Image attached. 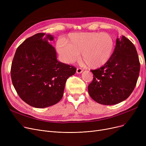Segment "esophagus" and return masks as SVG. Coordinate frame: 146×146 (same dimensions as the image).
Listing matches in <instances>:
<instances>
[{
  "instance_id": "1",
  "label": "esophagus",
  "mask_w": 146,
  "mask_h": 146,
  "mask_svg": "<svg viewBox=\"0 0 146 146\" xmlns=\"http://www.w3.org/2000/svg\"><path fill=\"white\" fill-rule=\"evenodd\" d=\"M82 72H83V70L81 68H77V69H76V73L78 74L81 73Z\"/></svg>"
}]
</instances>
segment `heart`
I'll use <instances>...</instances> for the list:
<instances>
[{"label": "heart", "mask_w": 146, "mask_h": 146, "mask_svg": "<svg viewBox=\"0 0 146 146\" xmlns=\"http://www.w3.org/2000/svg\"><path fill=\"white\" fill-rule=\"evenodd\" d=\"M56 48L63 62L71 64L79 58L90 68H98L110 60L115 48L113 37L106 33H80L68 35L66 41L59 40Z\"/></svg>", "instance_id": "heart-1"}]
</instances>
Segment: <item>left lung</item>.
I'll use <instances>...</instances> for the list:
<instances>
[{"label":"left lung","instance_id":"left-lung-1","mask_svg":"<svg viewBox=\"0 0 146 146\" xmlns=\"http://www.w3.org/2000/svg\"><path fill=\"white\" fill-rule=\"evenodd\" d=\"M140 69L139 58L134 45L124 35L117 38L108 62L91 70L94 79L88 88L89 95L96 102L106 105L125 100L135 87Z\"/></svg>","mask_w":146,"mask_h":146}]
</instances>
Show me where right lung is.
I'll use <instances>...</instances> for the list:
<instances>
[{
	"instance_id": "right-lung-1",
	"label": "right lung",
	"mask_w": 146,
	"mask_h": 146,
	"mask_svg": "<svg viewBox=\"0 0 146 146\" xmlns=\"http://www.w3.org/2000/svg\"><path fill=\"white\" fill-rule=\"evenodd\" d=\"M38 33L17 48L12 63L13 85L19 96L30 106L42 108L55 105L62 98L65 84L76 68L57 60L50 44L51 35Z\"/></svg>"
}]
</instances>
